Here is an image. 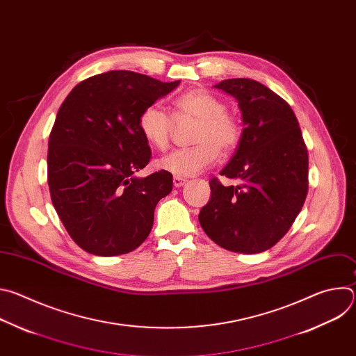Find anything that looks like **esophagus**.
<instances>
[{
  "label": "esophagus",
  "mask_w": 356,
  "mask_h": 356,
  "mask_svg": "<svg viewBox=\"0 0 356 356\" xmlns=\"http://www.w3.org/2000/svg\"><path fill=\"white\" fill-rule=\"evenodd\" d=\"M186 179H183V177H177V176H175L173 177V186L175 187H181V186H184L186 184Z\"/></svg>",
  "instance_id": "esophagus-1"
}]
</instances>
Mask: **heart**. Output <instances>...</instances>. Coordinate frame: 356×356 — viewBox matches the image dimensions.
I'll return each instance as SVG.
<instances>
[{
	"label": "heart",
	"instance_id": "b5f03b06",
	"mask_svg": "<svg viewBox=\"0 0 356 356\" xmlns=\"http://www.w3.org/2000/svg\"><path fill=\"white\" fill-rule=\"evenodd\" d=\"M175 115L179 120H195L193 142L188 149H177L158 161V168L177 177H191L210 168L218 158L220 150H232L239 138V122L227 111L224 101L201 88L186 91L175 99ZM143 139L154 147L165 149L172 132L170 117L156 104L147 106L138 118Z\"/></svg>",
	"mask_w": 356,
	"mask_h": 356
}]
</instances>
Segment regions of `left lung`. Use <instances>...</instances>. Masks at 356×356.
I'll return each instance as SVG.
<instances>
[{
    "instance_id": "left-lung-1",
    "label": "left lung",
    "mask_w": 356,
    "mask_h": 356,
    "mask_svg": "<svg viewBox=\"0 0 356 356\" xmlns=\"http://www.w3.org/2000/svg\"><path fill=\"white\" fill-rule=\"evenodd\" d=\"M238 101L245 128L221 176L210 180L211 197L201 209V228L217 245L259 253L290 229L309 191V155L298 121L286 101L262 83L228 79L214 86Z\"/></svg>"
}]
</instances>
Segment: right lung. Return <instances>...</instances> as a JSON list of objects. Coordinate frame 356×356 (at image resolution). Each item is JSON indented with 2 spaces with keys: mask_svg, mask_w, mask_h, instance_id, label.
<instances>
[{
  "mask_svg": "<svg viewBox=\"0 0 356 356\" xmlns=\"http://www.w3.org/2000/svg\"><path fill=\"white\" fill-rule=\"evenodd\" d=\"M179 84L113 70L79 83L60 106L49 136L47 184L60 221L86 252L117 257L147 238L173 176L134 175L152 156L138 118Z\"/></svg>",
  "mask_w": 356,
  "mask_h": 356,
  "instance_id": "right-lung-1",
  "label": "right lung"
}]
</instances>
